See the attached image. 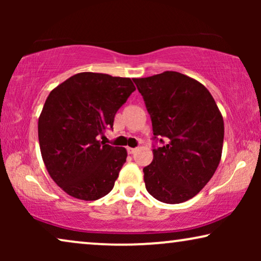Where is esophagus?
Returning a JSON list of instances; mask_svg holds the SVG:
<instances>
[{"instance_id":"esophagus-1","label":"esophagus","mask_w":261,"mask_h":261,"mask_svg":"<svg viewBox=\"0 0 261 261\" xmlns=\"http://www.w3.org/2000/svg\"><path fill=\"white\" fill-rule=\"evenodd\" d=\"M127 152L129 153V154H134V153L137 152V148H133V147H127Z\"/></svg>"}]
</instances>
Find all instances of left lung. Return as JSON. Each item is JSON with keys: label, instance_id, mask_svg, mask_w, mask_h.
<instances>
[{"label": "left lung", "instance_id": "8db88e82", "mask_svg": "<svg viewBox=\"0 0 261 261\" xmlns=\"http://www.w3.org/2000/svg\"><path fill=\"white\" fill-rule=\"evenodd\" d=\"M162 147L144 167L146 190L177 204L198 194L212 179L222 155L224 124L208 89L176 71L133 78ZM160 137L166 139L164 143Z\"/></svg>", "mask_w": 261, "mask_h": 261}]
</instances>
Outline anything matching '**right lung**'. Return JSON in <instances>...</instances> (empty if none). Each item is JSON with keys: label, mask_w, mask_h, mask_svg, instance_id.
<instances>
[{"label": "right lung", "mask_w": 261, "mask_h": 261, "mask_svg": "<svg viewBox=\"0 0 261 261\" xmlns=\"http://www.w3.org/2000/svg\"><path fill=\"white\" fill-rule=\"evenodd\" d=\"M134 90L130 78L81 72L49 92L39 116V145L48 174L67 195L95 201L112 191L127 151L99 137Z\"/></svg>", "instance_id": "right-lung-1"}]
</instances>
